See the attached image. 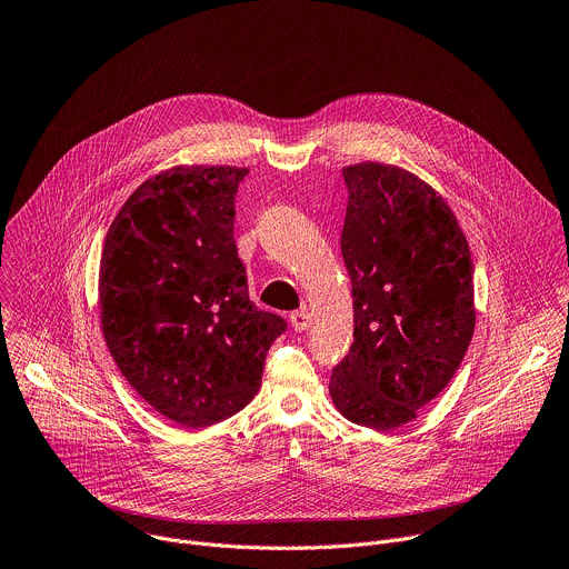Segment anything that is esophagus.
Masks as SVG:
<instances>
[{
	"mask_svg": "<svg viewBox=\"0 0 569 569\" xmlns=\"http://www.w3.org/2000/svg\"><path fill=\"white\" fill-rule=\"evenodd\" d=\"M290 323H292V329H295L297 333L306 331V329L310 327V312H308L306 308H301V310H295V312L290 315Z\"/></svg>",
	"mask_w": 569,
	"mask_h": 569,
	"instance_id": "1",
	"label": "esophagus"
}]
</instances>
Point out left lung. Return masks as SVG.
Returning <instances> with one entry per match:
<instances>
[{"mask_svg":"<svg viewBox=\"0 0 569 569\" xmlns=\"http://www.w3.org/2000/svg\"><path fill=\"white\" fill-rule=\"evenodd\" d=\"M342 176L353 345L329 389L351 423L391 430L417 419L468 351L472 259L446 200L410 171L362 161Z\"/></svg>","mask_w":569,"mask_h":569,"instance_id":"1","label":"left lung"}]
</instances>
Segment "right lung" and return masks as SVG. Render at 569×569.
Listing matches in <instances>:
<instances>
[{
  "label": "right lung",
  "mask_w": 569,
  "mask_h": 569,
  "mask_svg": "<svg viewBox=\"0 0 569 569\" xmlns=\"http://www.w3.org/2000/svg\"><path fill=\"white\" fill-rule=\"evenodd\" d=\"M248 169L176 167L146 180L112 220L101 254L106 345L134 391L167 419L204 428L261 387L286 319L250 301L233 240Z\"/></svg>",
  "instance_id": "obj_1"
}]
</instances>
